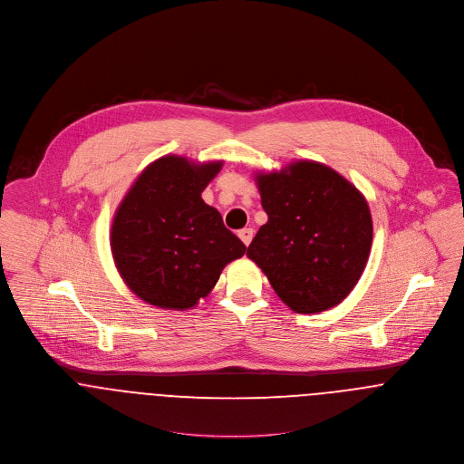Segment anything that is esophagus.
<instances>
[{
    "mask_svg": "<svg viewBox=\"0 0 464 464\" xmlns=\"http://www.w3.org/2000/svg\"><path fill=\"white\" fill-rule=\"evenodd\" d=\"M239 239L248 246L250 243H252V237H254V230L252 228H243V230H239Z\"/></svg>",
    "mask_w": 464,
    "mask_h": 464,
    "instance_id": "obj_1",
    "label": "esophagus"
}]
</instances>
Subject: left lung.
Returning a JSON list of instances; mask_svg holds the SVG:
<instances>
[{
    "mask_svg": "<svg viewBox=\"0 0 464 464\" xmlns=\"http://www.w3.org/2000/svg\"><path fill=\"white\" fill-rule=\"evenodd\" d=\"M267 221L246 256L295 313L341 304L359 282L373 241L361 191L329 166L296 160L256 175Z\"/></svg>",
    "mask_w": 464,
    "mask_h": 464,
    "instance_id": "obj_1",
    "label": "left lung"
}]
</instances>
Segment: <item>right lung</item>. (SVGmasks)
Masks as SVG:
<instances>
[{
	"label": "right lung",
	"mask_w": 464,
	"mask_h": 464,
	"mask_svg": "<svg viewBox=\"0 0 464 464\" xmlns=\"http://www.w3.org/2000/svg\"><path fill=\"white\" fill-rule=\"evenodd\" d=\"M223 162L164 155L142 169L118 205L111 228L116 267L135 296L186 311L216 285L246 246L201 199Z\"/></svg>",
	"instance_id": "add662e5"
}]
</instances>
